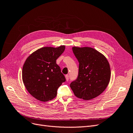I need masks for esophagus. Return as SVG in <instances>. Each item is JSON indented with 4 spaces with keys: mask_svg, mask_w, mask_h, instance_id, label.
I'll return each instance as SVG.
<instances>
[{
    "mask_svg": "<svg viewBox=\"0 0 133 133\" xmlns=\"http://www.w3.org/2000/svg\"><path fill=\"white\" fill-rule=\"evenodd\" d=\"M65 79H66V81H68V80H69V75H68V74L65 75Z\"/></svg>",
    "mask_w": 133,
    "mask_h": 133,
    "instance_id": "1",
    "label": "esophagus"
}]
</instances>
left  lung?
<instances>
[{
    "label": "left lung",
    "mask_w": 133,
    "mask_h": 133,
    "mask_svg": "<svg viewBox=\"0 0 133 133\" xmlns=\"http://www.w3.org/2000/svg\"><path fill=\"white\" fill-rule=\"evenodd\" d=\"M79 63L77 79L70 84L76 97L94 99L105 90L110 82V65L103 54L91 47L72 48Z\"/></svg>",
    "instance_id": "left-lung-1"
}]
</instances>
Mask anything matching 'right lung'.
<instances>
[{
	"instance_id": "add662e5",
	"label": "right lung",
	"mask_w": 133,
	"mask_h": 133,
	"mask_svg": "<svg viewBox=\"0 0 133 133\" xmlns=\"http://www.w3.org/2000/svg\"><path fill=\"white\" fill-rule=\"evenodd\" d=\"M65 48V45L43 47L26 58L23 66V82L28 91L37 100L47 102L53 99L58 88L65 81L56 63Z\"/></svg>"
}]
</instances>
